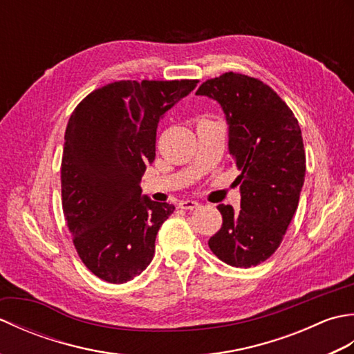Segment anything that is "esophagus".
<instances>
[{
  "instance_id": "obj_1",
  "label": "esophagus",
  "mask_w": 354,
  "mask_h": 354,
  "mask_svg": "<svg viewBox=\"0 0 354 354\" xmlns=\"http://www.w3.org/2000/svg\"><path fill=\"white\" fill-rule=\"evenodd\" d=\"M179 207L184 208V209H193V208H198L199 207V202L192 201V199H187V201L179 202Z\"/></svg>"
}]
</instances>
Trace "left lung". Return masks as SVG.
<instances>
[{
	"label": "left lung",
	"instance_id": "obj_1",
	"mask_svg": "<svg viewBox=\"0 0 354 354\" xmlns=\"http://www.w3.org/2000/svg\"><path fill=\"white\" fill-rule=\"evenodd\" d=\"M196 95L221 104L240 173V209L217 205L223 222L208 246L230 266H257L277 251L297 212L306 176L301 129L275 91L243 74L209 79Z\"/></svg>",
	"mask_w": 354,
	"mask_h": 354
}]
</instances>
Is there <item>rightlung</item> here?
I'll use <instances>...</instances> for the list:
<instances>
[{
	"label": "right lung",
	"instance_id": "add662e5",
	"mask_svg": "<svg viewBox=\"0 0 354 354\" xmlns=\"http://www.w3.org/2000/svg\"><path fill=\"white\" fill-rule=\"evenodd\" d=\"M198 80H120L79 103L65 131L62 208L85 266L122 284L145 270L171 204L141 196L156 127Z\"/></svg>",
	"mask_w": 354,
	"mask_h": 354
}]
</instances>
